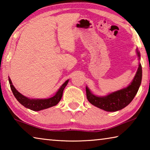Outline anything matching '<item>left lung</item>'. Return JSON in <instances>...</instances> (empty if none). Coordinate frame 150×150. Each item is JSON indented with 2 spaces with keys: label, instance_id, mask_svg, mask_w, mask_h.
I'll return each mask as SVG.
<instances>
[{
  "label": "left lung",
  "instance_id": "8db88e82",
  "mask_svg": "<svg viewBox=\"0 0 150 150\" xmlns=\"http://www.w3.org/2000/svg\"><path fill=\"white\" fill-rule=\"evenodd\" d=\"M136 52L139 59L140 54L138 49H136ZM142 77V65L140 63H139L135 77L128 87L104 96H98L93 95L91 92L89 88L86 87L87 98L88 102L93 105L105 111L115 112L120 110L128 106L133 100L141 85Z\"/></svg>",
  "mask_w": 150,
  "mask_h": 150
}]
</instances>
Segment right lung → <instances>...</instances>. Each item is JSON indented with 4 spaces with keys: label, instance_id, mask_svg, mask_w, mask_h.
Returning a JSON list of instances; mask_svg holds the SVG:
<instances>
[{
    "label": "right lung",
    "instance_id": "obj_1",
    "mask_svg": "<svg viewBox=\"0 0 150 150\" xmlns=\"http://www.w3.org/2000/svg\"><path fill=\"white\" fill-rule=\"evenodd\" d=\"M10 86H11V90L12 91L14 96L15 98H16L17 100L23 105L24 107L27 108H29L30 110L34 111H39L44 110V109H46L52 106H55L57 105L58 103L59 102L61 98L62 97L63 92L64 90L66 85H67L68 82H69V79L67 80L61 86V87L58 89L57 93L55 95L52 96V97L48 98H28L26 96L22 95L21 93H20L18 91L14 85H12V83L11 80V79L8 78Z\"/></svg>",
    "mask_w": 150,
    "mask_h": 150
}]
</instances>
